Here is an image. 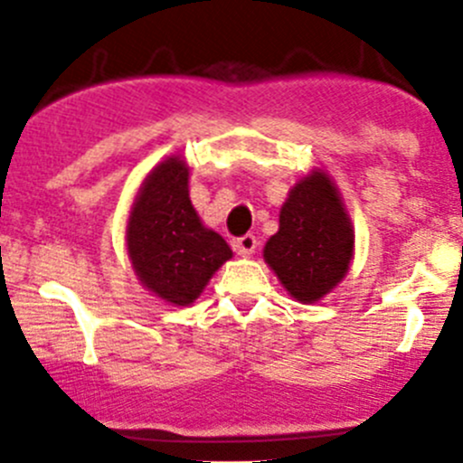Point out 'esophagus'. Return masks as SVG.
I'll return each mask as SVG.
<instances>
[{"label":"esophagus","mask_w":463,"mask_h":463,"mask_svg":"<svg viewBox=\"0 0 463 463\" xmlns=\"http://www.w3.org/2000/svg\"><path fill=\"white\" fill-rule=\"evenodd\" d=\"M235 250L240 255H244V258H249V255H253L255 250H258V237L255 235H244L240 237V240H235Z\"/></svg>","instance_id":"34e87169"}]
</instances>
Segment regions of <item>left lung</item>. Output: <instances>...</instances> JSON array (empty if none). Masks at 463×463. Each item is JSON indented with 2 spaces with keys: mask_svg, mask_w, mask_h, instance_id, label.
Wrapping results in <instances>:
<instances>
[{
  "mask_svg": "<svg viewBox=\"0 0 463 463\" xmlns=\"http://www.w3.org/2000/svg\"><path fill=\"white\" fill-rule=\"evenodd\" d=\"M352 260L354 226L338 185L325 170H311L279 208L264 261L293 300L314 305L343 282Z\"/></svg>",
  "mask_w": 463,
  "mask_h": 463,
  "instance_id": "obj_1",
  "label": "left lung"
}]
</instances>
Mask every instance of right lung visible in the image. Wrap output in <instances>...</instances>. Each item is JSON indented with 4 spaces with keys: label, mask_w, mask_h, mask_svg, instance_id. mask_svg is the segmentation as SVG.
I'll return each mask as SVG.
<instances>
[{
    "label": "right lung",
    "mask_w": 463,
    "mask_h": 463,
    "mask_svg": "<svg viewBox=\"0 0 463 463\" xmlns=\"http://www.w3.org/2000/svg\"><path fill=\"white\" fill-rule=\"evenodd\" d=\"M128 258L143 288L172 307H188L232 258L190 202V167L172 154L147 172L125 226Z\"/></svg>",
    "instance_id": "1"
}]
</instances>
